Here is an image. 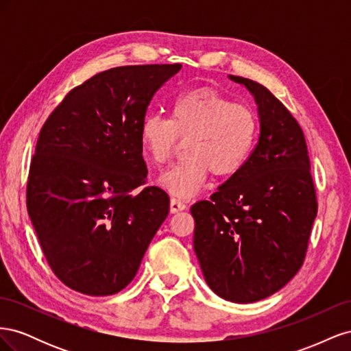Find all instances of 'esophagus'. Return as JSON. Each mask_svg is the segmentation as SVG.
Instances as JSON below:
<instances>
[{"instance_id": "1", "label": "esophagus", "mask_w": 351, "mask_h": 351, "mask_svg": "<svg viewBox=\"0 0 351 351\" xmlns=\"http://www.w3.org/2000/svg\"><path fill=\"white\" fill-rule=\"evenodd\" d=\"M186 208H187V205L182 199L171 197V200H169V209H171L173 214H176V212H180V210H184Z\"/></svg>"}]
</instances>
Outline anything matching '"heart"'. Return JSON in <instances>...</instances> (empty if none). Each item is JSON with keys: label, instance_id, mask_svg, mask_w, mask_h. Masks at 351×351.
<instances>
[{"label": "heart", "instance_id": "heart-1", "mask_svg": "<svg viewBox=\"0 0 351 351\" xmlns=\"http://www.w3.org/2000/svg\"><path fill=\"white\" fill-rule=\"evenodd\" d=\"M258 136L256 111L210 88L182 92L169 107V117L151 112L141 124V145L155 164L168 162L180 139L186 141V158L159 180L178 199L199 193L209 173L228 178L241 171Z\"/></svg>", "mask_w": 351, "mask_h": 351}]
</instances>
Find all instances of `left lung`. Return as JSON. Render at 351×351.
<instances>
[{"instance_id": "obj_1", "label": "left lung", "mask_w": 351, "mask_h": 351, "mask_svg": "<svg viewBox=\"0 0 351 351\" xmlns=\"http://www.w3.org/2000/svg\"><path fill=\"white\" fill-rule=\"evenodd\" d=\"M230 79L258 104L259 141L241 171L190 212L195 252L212 291L253 303L277 293L302 268L317 200L300 124L261 83Z\"/></svg>"}]
</instances>
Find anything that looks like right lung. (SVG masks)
Masks as SVG:
<instances>
[{"instance_id":"obj_1","label":"right lung","mask_w":351,"mask_h":351,"mask_svg":"<svg viewBox=\"0 0 351 351\" xmlns=\"http://www.w3.org/2000/svg\"><path fill=\"white\" fill-rule=\"evenodd\" d=\"M182 64L123 66L71 89L42 125L26 205L57 278L88 295L129 285L169 212L147 186L141 124Z\"/></svg>"}]
</instances>
